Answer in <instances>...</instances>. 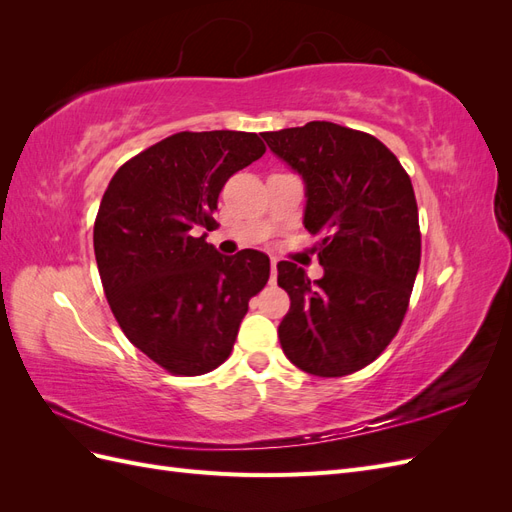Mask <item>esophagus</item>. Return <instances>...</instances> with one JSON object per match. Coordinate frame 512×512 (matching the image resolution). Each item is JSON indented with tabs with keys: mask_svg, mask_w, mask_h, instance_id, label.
<instances>
[{
	"mask_svg": "<svg viewBox=\"0 0 512 512\" xmlns=\"http://www.w3.org/2000/svg\"><path fill=\"white\" fill-rule=\"evenodd\" d=\"M275 275H277V260L271 258V282H275Z\"/></svg>",
	"mask_w": 512,
	"mask_h": 512,
	"instance_id": "esophagus-1",
	"label": "esophagus"
}]
</instances>
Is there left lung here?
I'll return each instance as SVG.
<instances>
[{
    "label": "left lung",
    "instance_id": "left-lung-1",
    "mask_svg": "<svg viewBox=\"0 0 512 512\" xmlns=\"http://www.w3.org/2000/svg\"><path fill=\"white\" fill-rule=\"evenodd\" d=\"M305 183L303 224L320 235V280L277 262L290 297L280 344L290 363L320 378L354 374L397 335L421 265L412 181L376 136L309 121L262 134Z\"/></svg>",
    "mask_w": 512,
    "mask_h": 512
}]
</instances>
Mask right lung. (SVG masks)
Masks as SVG:
<instances>
[{
  "label": "right lung",
  "instance_id": "right-lung-1",
  "mask_svg": "<svg viewBox=\"0 0 512 512\" xmlns=\"http://www.w3.org/2000/svg\"><path fill=\"white\" fill-rule=\"evenodd\" d=\"M254 132H179L123 164L102 196L94 252L104 294L130 342L175 376L220 367L269 256H224L211 230L224 183L265 153Z\"/></svg>",
  "mask_w": 512,
  "mask_h": 512
}]
</instances>
